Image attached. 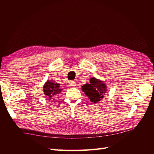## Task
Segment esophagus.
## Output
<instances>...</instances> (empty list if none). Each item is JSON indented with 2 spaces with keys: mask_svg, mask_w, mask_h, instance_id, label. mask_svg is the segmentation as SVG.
I'll use <instances>...</instances> for the list:
<instances>
[{
  "mask_svg": "<svg viewBox=\"0 0 154 154\" xmlns=\"http://www.w3.org/2000/svg\"><path fill=\"white\" fill-rule=\"evenodd\" d=\"M69 86H70V87H74V86L76 85V82H74V81H71V82H69Z\"/></svg>",
  "mask_w": 154,
  "mask_h": 154,
  "instance_id": "esophagus-1",
  "label": "esophagus"
}]
</instances>
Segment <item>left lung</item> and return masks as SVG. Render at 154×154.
Wrapping results in <instances>:
<instances>
[{
	"label": "left lung",
	"mask_w": 154,
	"mask_h": 154,
	"mask_svg": "<svg viewBox=\"0 0 154 154\" xmlns=\"http://www.w3.org/2000/svg\"><path fill=\"white\" fill-rule=\"evenodd\" d=\"M106 88L107 87L103 82L93 77L90 79L89 83L82 86V90L91 102L97 103L103 98Z\"/></svg>",
	"instance_id": "obj_1"
}]
</instances>
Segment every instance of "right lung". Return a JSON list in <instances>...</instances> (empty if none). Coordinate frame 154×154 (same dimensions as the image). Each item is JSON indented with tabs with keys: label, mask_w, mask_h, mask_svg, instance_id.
<instances>
[{
	"label": "right lung",
	"mask_w": 154,
	"mask_h": 154,
	"mask_svg": "<svg viewBox=\"0 0 154 154\" xmlns=\"http://www.w3.org/2000/svg\"><path fill=\"white\" fill-rule=\"evenodd\" d=\"M44 94L47 96L49 99L51 97L57 95L62 91L60 88V84L58 83H55L52 80H48L45 82L44 87Z\"/></svg>",
	"instance_id": "add662e5"
}]
</instances>
